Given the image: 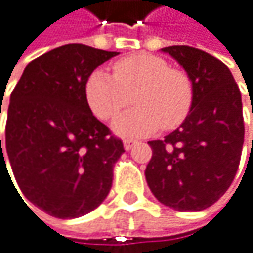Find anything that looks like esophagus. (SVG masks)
Instances as JSON below:
<instances>
[{"mask_svg":"<svg viewBox=\"0 0 253 253\" xmlns=\"http://www.w3.org/2000/svg\"><path fill=\"white\" fill-rule=\"evenodd\" d=\"M135 144H136V141H132V139H126V141L123 142V145H124V150H126V151L132 150Z\"/></svg>","mask_w":253,"mask_h":253,"instance_id":"34e87169","label":"esophagus"}]
</instances>
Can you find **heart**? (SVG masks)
I'll list each match as a JSON object with an SVG mask.
<instances>
[{
    "instance_id": "1",
    "label": "heart",
    "mask_w": 253,
    "mask_h": 253,
    "mask_svg": "<svg viewBox=\"0 0 253 253\" xmlns=\"http://www.w3.org/2000/svg\"><path fill=\"white\" fill-rule=\"evenodd\" d=\"M130 94L136 108L118 115L112 130L120 136L141 138L182 123L193 103V83L185 71L147 53L115 62L112 77L96 69L85 83L87 103L102 120L117 115L129 103Z\"/></svg>"
}]
</instances>
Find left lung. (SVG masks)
Listing matches in <instances>:
<instances>
[{
  "instance_id": "1",
  "label": "left lung",
  "mask_w": 253,
  "mask_h": 253,
  "mask_svg": "<svg viewBox=\"0 0 253 253\" xmlns=\"http://www.w3.org/2000/svg\"><path fill=\"white\" fill-rule=\"evenodd\" d=\"M162 51L185 69L193 103L176 130L148 142L145 178L165 206L199 212L218 202L236 176L245 139L242 94L228 66L209 53L188 45Z\"/></svg>"
}]
</instances>
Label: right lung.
<instances>
[{
  "label": "right lung",
  "mask_w": 253,
  "mask_h": 253,
  "mask_svg": "<svg viewBox=\"0 0 253 253\" xmlns=\"http://www.w3.org/2000/svg\"><path fill=\"white\" fill-rule=\"evenodd\" d=\"M117 54L83 44L57 47L25 68L10 96L0 168L7 170L8 159L25 197L51 216H83L111 190L124 148L93 115L85 83Z\"/></svg>",
  "instance_id": "right-lung-1"
}]
</instances>
